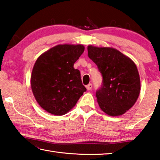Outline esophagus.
I'll use <instances>...</instances> for the list:
<instances>
[{
  "label": "esophagus",
  "mask_w": 160,
  "mask_h": 160,
  "mask_svg": "<svg viewBox=\"0 0 160 160\" xmlns=\"http://www.w3.org/2000/svg\"><path fill=\"white\" fill-rule=\"evenodd\" d=\"M92 85L91 83L88 84V85L86 86V88H87V90H89V91H90V90H92Z\"/></svg>",
  "instance_id": "1"
}]
</instances>
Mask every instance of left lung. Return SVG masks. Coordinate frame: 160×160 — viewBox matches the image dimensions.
Returning a JSON list of instances; mask_svg holds the SVG:
<instances>
[{
  "label": "left lung",
  "mask_w": 160,
  "mask_h": 160,
  "mask_svg": "<svg viewBox=\"0 0 160 160\" xmlns=\"http://www.w3.org/2000/svg\"><path fill=\"white\" fill-rule=\"evenodd\" d=\"M88 57L102 76L101 87L96 91L99 107L109 116L123 114L133 106L140 94L136 66L115 48L88 46Z\"/></svg>",
  "instance_id": "left-lung-1"
}]
</instances>
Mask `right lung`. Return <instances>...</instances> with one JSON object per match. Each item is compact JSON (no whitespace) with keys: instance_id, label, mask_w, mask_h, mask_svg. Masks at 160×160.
I'll list each match as a JSON object with an SVG mask.
<instances>
[{"instance_id":"right-lung-1","label":"right lung","mask_w":160,"mask_h":160,"mask_svg":"<svg viewBox=\"0 0 160 160\" xmlns=\"http://www.w3.org/2000/svg\"><path fill=\"white\" fill-rule=\"evenodd\" d=\"M84 50L82 45H58L35 62L31 76L32 92L47 112L56 116L66 114L87 90L80 70L73 68Z\"/></svg>"}]
</instances>
